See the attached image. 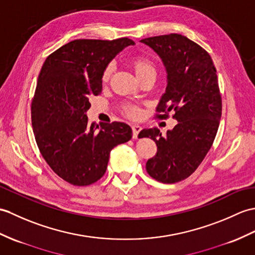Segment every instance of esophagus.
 <instances>
[{
  "instance_id": "esophagus-1",
  "label": "esophagus",
  "mask_w": 255,
  "mask_h": 255,
  "mask_svg": "<svg viewBox=\"0 0 255 255\" xmlns=\"http://www.w3.org/2000/svg\"><path fill=\"white\" fill-rule=\"evenodd\" d=\"M131 129H132V138H133V139H137L139 132L141 131V127L138 126V125H133V126L131 127Z\"/></svg>"
}]
</instances>
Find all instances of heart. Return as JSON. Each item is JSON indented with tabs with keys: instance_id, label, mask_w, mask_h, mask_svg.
Here are the masks:
<instances>
[{
	"instance_id": "b5f03b06",
	"label": "heart",
	"mask_w": 255,
	"mask_h": 255,
	"mask_svg": "<svg viewBox=\"0 0 255 255\" xmlns=\"http://www.w3.org/2000/svg\"><path fill=\"white\" fill-rule=\"evenodd\" d=\"M131 64L133 66L135 75L138 76L139 79L141 78V77H143L150 73H155L154 65H153V63L146 57L135 56L132 58ZM112 73H113V65L110 64L105 67L104 72L102 74V81L103 82L108 81L110 79ZM125 112L129 117H137L139 115V110L135 108V106H132V105L125 106Z\"/></svg>"
}]
</instances>
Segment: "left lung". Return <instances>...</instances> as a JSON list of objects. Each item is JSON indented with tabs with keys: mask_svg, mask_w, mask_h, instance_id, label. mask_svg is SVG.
<instances>
[{
	"mask_svg": "<svg viewBox=\"0 0 255 255\" xmlns=\"http://www.w3.org/2000/svg\"><path fill=\"white\" fill-rule=\"evenodd\" d=\"M161 57L167 86L159 100L157 118H173L178 124L162 134L157 128L141 130L139 138H151L156 154L147 159V174L163 183L188 178L202 163L214 142L222 116V97L216 68L210 54L185 35L170 33L145 38Z\"/></svg>",
	"mask_w": 255,
	"mask_h": 255,
	"instance_id": "obj_1",
	"label": "left lung"
}]
</instances>
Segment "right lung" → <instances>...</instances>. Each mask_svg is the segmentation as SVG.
Masks as SVG:
<instances>
[{"mask_svg": "<svg viewBox=\"0 0 255 255\" xmlns=\"http://www.w3.org/2000/svg\"><path fill=\"white\" fill-rule=\"evenodd\" d=\"M134 42L74 40L46 57L31 103L35 141L45 162L74 186L98 181L113 147L132 137L125 123H89L90 99L102 92V74L113 58Z\"/></svg>", "mask_w": 255, "mask_h": 255, "instance_id": "right-lung-1", "label": "right lung"}]
</instances>
